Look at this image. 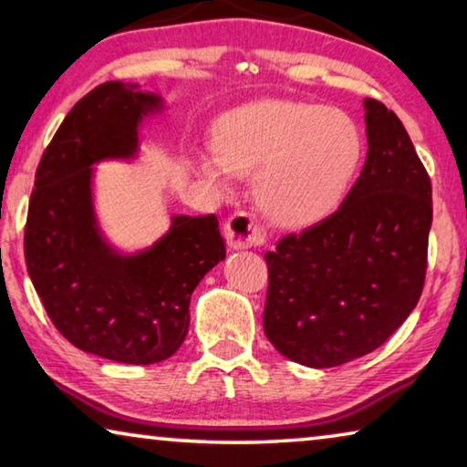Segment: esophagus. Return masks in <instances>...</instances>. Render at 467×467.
Instances as JSON below:
<instances>
[{
  "label": "esophagus",
  "mask_w": 467,
  "mask_h": 467,
  "mask_svg": "<svg viewBox=\"0 0 467 467\" xmlns=\"http://www.w3.org/2000/svg\"><path fill=\"white\" fill-rule=\"evenodd\" d=\"M224 236L231 249H251L262 247L267 241V233L264 226L253 218L249 212H234V214L226 220Z\"/></svg>",
  "instance_id": "34e87169"
}]
</instances>
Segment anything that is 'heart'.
Segmentation results:
<instances>
[{"label":"heart","instance_id":"heart-1","mask_svg":"<svg viewBox=\"0 0 467 467\" xmlns=\"http://www.w3.org/2000/svg\"><path fill=\"white\" fill-rule=\"evenodd\" d=\"M214 152L197 156V171L220 193L233 175H253L259 210L278 226L319 223L336 210L362 161L357 121L334 107L300 100H257L220 117Z\"/></svg>","mask_w":467,"mask_h":467}]
</instances>
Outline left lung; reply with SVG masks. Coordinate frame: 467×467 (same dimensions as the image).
I'll return each mask as SVG.
<instances>
[{"label": "left lung", "instance_id": "left-lung-1", "mask_svg": "<svg viewBox=\"0 0 467 467\" xmlns=\"http://www.w3.org/2000/svg\"><path fill=\"white\" fill-rule=\"evenodd\" d=\"M367 161L334 214L265 253L264 329L298 365L337 367L377 350L422 295L432 187L412 140L365 99Z\"/></svg>", "mask_w": 467, "mask_h": 467}]
</instances>
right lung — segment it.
<instances>
[{
	"mask_svg": "<svg viewBox=\"0 0 467 467\" xmlns=\"http://www.w3.org/2000/svg\"><path fill=\"white\" fill-rule=\"evenodd\" d=\"M162 99L138 84L105 82L69 110L35 175L25 228L28 275L59 334L84 352L152 365L189 329L197 284L226 257L218 218L172 216L152 247L119 253L102 236L92 164L138 152V128Z\"/></svg>",
	"mask_w": 467,
	"mask_h": 467,
	"instance_id": "add662e5",
	"label": "right lung"
}]
</instances>
